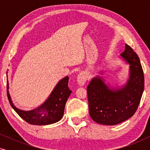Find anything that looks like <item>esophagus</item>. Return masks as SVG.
Masks as SVG:
<instances>
[{"label": "esophagus", "instance_id": "esophagus-1", "mask_svg": "<svg viewBox=\"0 0 150 150\" xmlns=\"http://www.w3.org/2000/svg\"><path fill=\"white\" fill-rule=\"evenodd\" d=\"M77 83L79 85L83 86L85 84L87 80V74L85 71H81L79 75L77 76Z\"/></svg>", "mask_w": 150, "mask_h": 150}]
</instances>
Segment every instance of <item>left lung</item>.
<instances>
[{"mask_svg":"<svg viewBox=\"0 0 150 150\" xmlns=\"http://www.w3.org/2000/svg\"><path fill=\"white\" fill-rule=\"evenodd\" d=\"M120 55L130 65V76L124 87L110 88L99 76L87 86L89 115L98 124L113 126L130 118L142 97L144 74L138 55L126 44Z\"/></svg>","mask_w":150,"mask_h":150,"instance_id":"8db88e82","label":"left lung"}]
</instances>
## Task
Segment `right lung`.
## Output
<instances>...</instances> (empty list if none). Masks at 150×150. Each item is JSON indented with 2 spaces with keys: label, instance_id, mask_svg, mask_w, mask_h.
<instances>
[{
  "label": "right lung",
  "instance_id": "obj_1",
  "mask_svg": "<svg viewBox=\"0 0 150 150\" xmlns=\"http://www.w3.org/2000/svg\"><path fill=\"white\" fill-rule=\"evenodd\" d=\"M69 77L61 79L55 86L48 99L39 107L31 110L18 109L13 105L9 93V83L7 80V93L11 107L20 117L32 125H48L59 122L63 117L65 106L71 91L68 87Z\"/></svg>",
  "mask_w": 150,
  "mask_h": 150
}]
</instances>
